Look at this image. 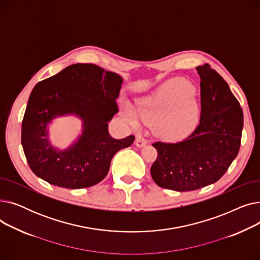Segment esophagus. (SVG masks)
<instances>
[{
  "label": "esophagus",
  "instance_id": "34e87169",
  "mask_svg": "<svg viewBox=\"0 0 260 260\" xmlns=\"http://www.w3.org/2000/svg\"><path fill=\"white\" fill-rule=\"evenodd\" d=\"M146 144H147V139L142 137V136H138V137L136 138V145L138 147H143Z\"/></svg>",
  "mask_w": 260,
  "mask_h": 260
}]
</instances>
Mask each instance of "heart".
I'll return each instance as SVG.
<instances>
[{"label": "heart", "instance_id": "obj_1", "mask_svg": "<svg viewBox=\"0 0 260 260\" xmlns=\"http://www.w3.org/2000/svg\"><path fill=\"white\" fill-rule=\"evenodd\" d=\"M182 84L170 81L153 95L140 101L138 112L128 107L125 116L132 124L139 118L146 123H154L155 132L165 138H176L192 128L198 121L199 107L193 94L181 99Z\"/></svg>", "mask_w": 260, "mask_h": 260}]
</instances>
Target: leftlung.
I'll return each mask as SVG.
<instances>
[{"instance_id":"left-lung-1","label":"left lung","mask_w":260,"mask_h":260,"mask_svg":"<svg viewBox=\"0 0 260 260\" xmlns=\"http://www.w3.org/2000/svg\"><path fill=\"white\" fill-rule=\"evenodd\" d=\"M196 71L201 97L198 126L181 141L153 143L158 155L151 168L152 178L159 186L178 192L219 180L237 157L241 143L243 114L238 100L209 64Z\"/></svg>"}]
</instances>
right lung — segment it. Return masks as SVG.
<instances>
[{"instance_id":"1","label":"right lung","mask_w":260,"mask_h":260,"mask_svg":"<svg viewBox=\"0 0 260 260\" xmlns=\"http://www.w3.org/2000/svg\"><path fill=\"white\" fill-rule=\"evenodd\" d=\"M122 78L90 63L67 66L34 87L22 121L21 141L31 171L50 184L89 187L102 181L114 155L133 144L135 136L120 140L108 134L107 122L118 113ZM76 113L84 134L66 151L53 149L46 127L57 115Z\"/></svg>"}]
</instances>
